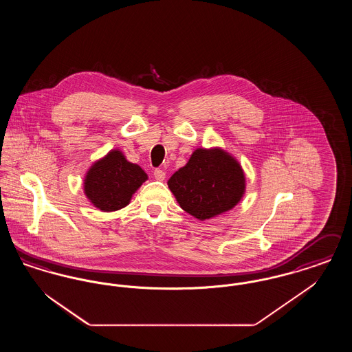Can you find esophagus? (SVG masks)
Listing matches in <instances>:
<instances>
[{
    "instance_id": "obj_1",
    "label": "esophagus",
    "mask_w": 352,
    "mask_h": 352,
    "mask_svg": "<svg viewBox=\"0 0 352 352\" xmlns=\"http://www.w3.org/2000/svg\"><path fill=\"white\" fill-rule=\"evenodd\" d=\"M153 175H154V178H155L157 181H164L165 177H166V173H165L162 168H155V170L153 171Z\"/></svg>"
}]
</instances>
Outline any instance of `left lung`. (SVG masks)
I'll list each match as a JSON object with an SVG mask.
<instances>
[{"instance_id":"obj_1","label":"left lung","mask_w":352,"mask_h":352,"mask_svg":"<svg viewBox=\"0 0 352 352\" xmlns=\"http://www.w3.org/2000/svg\"><path fill=\"white\" fill-rule=\"evenodd\" d=\"M168 187L187 214L199 220L214 218L241 199L245 178L231 155L219 149H197L184 168L168 179Z\"/></svg>"}]
</instances>
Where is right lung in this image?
<instances>
[{
	"instance_id": "right-lung-1",
	"label": "right lung",
	"mask_w": 352,
	"mask_h": 352,
	"mask_svg": "<svg viewBox=\"0 0 352 352\" xmlns=\"http://www.w3.org/2000/svg\"><path fill=\"white\" fill-rule=\"evenodd\" d=\"M148 179L138 165L125 160L121 151H111L89 168L84 192L101 211H116L125 207L135 190Z\"/></svg>"
}]
</instances>
